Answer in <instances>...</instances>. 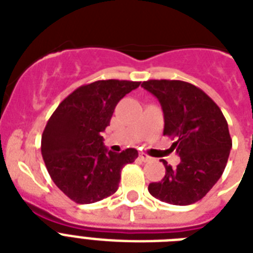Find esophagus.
<instances>
[{
    "label": "esophagus",
    "instance_id": "34e87169",
    "mask_svg": "<svg viewBox=\"0 0 253 253\" xmlns=\"http://www.w3.org/2000/svg\"><path fill=\"white\" fill-rule=\"evenodd\" d=\"M139 158H140L142 162H151V160H152V158L148 156L147 154H144V152H140V154H139Z\"/></svg>",
    "mask_w": 253,
    "mask_h": 253
}]
</instances>
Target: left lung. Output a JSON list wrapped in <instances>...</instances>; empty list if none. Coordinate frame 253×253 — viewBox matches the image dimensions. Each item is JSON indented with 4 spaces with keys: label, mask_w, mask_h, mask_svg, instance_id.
<instances>
[{
    "label": "left lung",
    "mask_w": 253,
    "mask_h": 253,
    "mask_svg": "<svg viewBox=\"0 0 253 253\" xmlns=\"http://www.w3.org/2000/svg\"><path fill=\"white\" fill-rule=\"evenodd\" d=\"M142 86L159 99L164 135L174 140L180 156L176 168L166 160V176L148 192L170 205L194 204L216 184L227 164L232 140L227 121L214 101L196 85L180 80H148Z\"/></svg>",
    "instance_id": "8db88e82"
}]
</instances>
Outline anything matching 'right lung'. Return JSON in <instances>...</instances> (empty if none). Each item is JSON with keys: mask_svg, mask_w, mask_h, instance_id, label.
<instances>
[{"mask_svg": "<svg viewBox=\"0 0 253 253\" xmlns=\"http://www.w3.org/2000/svg\"><path fill=\"white\" fill-rule=\"evenodd\" d=\"M138 81L99 80L83 85L61 101L42 135V156L57 188L76 204H93L117 192L121 170L138 151L121 154L103 146L102 132L117 103Z\"/></svg>", "mask_w": 253, "mask_h": 253, "instance_id": "add662e5", "label": "right lung"}]
</instances>
